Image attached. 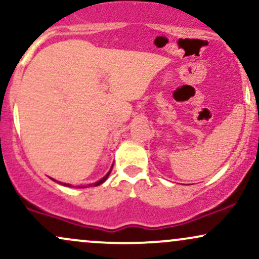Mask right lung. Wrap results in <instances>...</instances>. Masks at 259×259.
Wrapping results in <instances>:
<instances>
[{"mask_svg":"<svg viewBox=\"0 0 259 259\" xmlns=\"http://www.w3.org/2000/svg\"><path fill=\"white\" fill-rule=\"evenodd\" d=\"M112 168H113V165H112V167H111V169H109V171H108V173H107V174L105 175V177L102 178V179H100L99 181H96V183H92V184H90V185H89V186H91V185H94V186H99V185H101V184H103V183H105V181L107 180V178H108V175L111 174V171H112ZM55 181H56V180H55ZM57 183H59V181H57ZM59 184H62V185H63V186H68V187H70V186H72V185H70V184H65V183H59Z\"/></svg>","mask_w":259,"mask_h":259,"instance_id":"add662e5","label":"right lung"}]
</instances>
